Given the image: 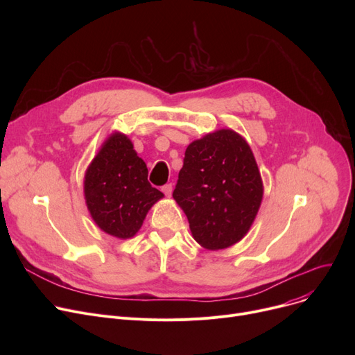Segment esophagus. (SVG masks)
<instances>
[{
	"instance_id": "obj_1",
	"label": "esophagus",
	"mask_w": 355,
	"mask_h": 355,
	"mask_svg": "<svg viewBox=\"0 0 355 355\" xmlns=\"http://www.w3.org/2000/svg\"><path fill=\"white\" fill-rule=\"evenodd\" d=\"M162 193L166 197H171V194H173V184H165L164 187H162Z\"/></svg>"
}]
</instances>
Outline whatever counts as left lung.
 Here are the masks:
<instances>
[{
	"instance_id": "8db88e82",
	"label": "left lung",
	"mask_w": 355,
	"mask_h": 355,
	"mask_svg": "<svg viewBox=\"0 0 355 355\" xmlns=\"http://www.w3.org/2000/svg\"><path fill=\"white\" fill-rule=\"evenodd\" d=\"M173 197L204 249H226L243 239L263 197L262 178L245 138L220 129L191 142Z\"/></svg>"
}]
</instances>
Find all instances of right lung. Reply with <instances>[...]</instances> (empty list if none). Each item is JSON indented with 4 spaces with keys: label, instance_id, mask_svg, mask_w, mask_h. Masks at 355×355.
I'll list each match as a JSON object with an SVG mask.
<instances>
[{
    "label": "right lung",
    "instance_id": "add662e5",
    "mask_svg": "<svg viewBox=\"0 0 355 355\" xmlns=\"http://www.w3.org/2000/svg\"><path fill=\"white\" fill-rule=\"evenodd\" d=\"M164 194L148 182V168L130 139L112 134L85 174V200L98 227L118 237H134L148 210Z\"/></svg>",
    "mask_w": 355,
    "mask_h": 355
}]
</instances>
